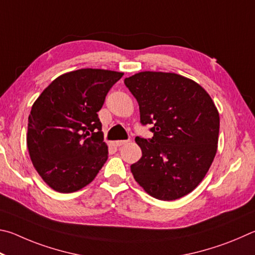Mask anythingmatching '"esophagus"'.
Returning a JSON list of instances; mask_svg holds the SVG:
<instances>
[{"label": "esophagus", "mask_w": 255, "mask_h": 255, "mask_svg": "<svg viewBox=\"0 0 255 255\" xmlns=\"http://www.w3.org/2000/svg\"><path fill=\"white\" fill-rule=\"evenodd\" d=\"M128 140H120V141H115V145H118V146H122V145H124V144H127L128 143Z\"/></svg>", "instance_id": "1"}]
</instances>
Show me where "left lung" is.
I'll use <instances>...</instances> for the list:
<instances>
[{"label": "left lung", "instance_id": "1", "mask_svg": "<svg viewBox=\"0 0 255 255\" xmlns=\"http://www.w3.org/2000/svg\"><path fill=\"white\" fill-rule=\"evenodd\" d=\"M136 98L140 121L152 139L137 136L142 157L131 166L135 181L152 197L175 200L191 193L215 158L220 114L194 80L175 73L141 71L124 79Z\"/></svg>", "mask_w": 255, "mask_h": 255}]
</instances>
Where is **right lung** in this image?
Listing matches in <instances>:
<instances>
[{
  "label": "right lung",
  "mask_w": 255,
  "mask_h": 255,
  "mask_svg": "<svg viewBox=\"0 0 255 255\" xmlns=\"http://www.w3.org/2000/svg\"><path fill=\"white\" fill-rule=\"evenodd\" d=\"M123 73L84 68L57 77L33 103L29 115L31 161L58 193H74L94 180L107 160L97 112Z\"/></svg>",
  "instance_id": "right-lung-1"
}]
</instances>
